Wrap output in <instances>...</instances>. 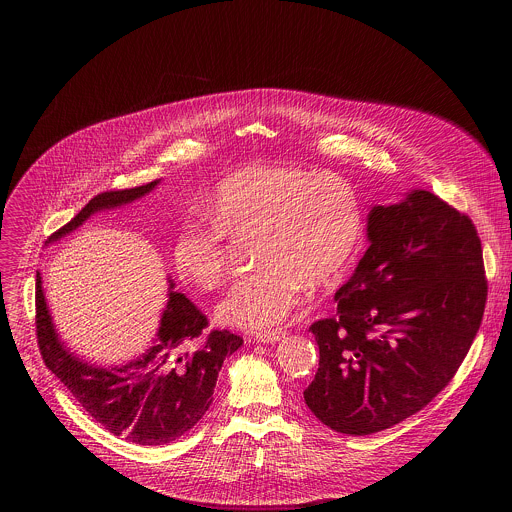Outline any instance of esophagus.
I'll return each instance as SVG.
<instances>
[{"label":"esophagus","instance_id":"1","mask_svg":"<svg viewBox=\"0 0 512 512\" xmlns=\"http://www.w3.org/2000/svg\"><path fill=\"white\" fill-rule=\"evenodd\" d=\"M281 336H283V330H267V332H257V334L253 336V340L263 342V344H273V342H277Z\"/></svg>","mask_w":512,"mask_h":512}]
</instances>
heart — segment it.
Wrapping results in <instances>:
<instances>
[{
	"mask_svg": "<svg viewBox=\"0 0 512 512\" xmlns=\"http://www.w3.org/2000/svg\"><path fill=\"white\" fill-rule=\"evenodd\" d=\"M212 225H188L174 243L184 279L214 289L231 271L229 235L255 241L257 271L241 277L216 308L227 326L269 330L298 308L306 285H332L350 267L362 239V210L352 186L336 174L291 166H257L216 186Z\"/></svg>",
	"mask_w": 512,
	"mask_h": 512,
	"instance_id": "1",
	"label": "heart"
}]
</instances>
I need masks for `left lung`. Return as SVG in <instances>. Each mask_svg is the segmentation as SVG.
<instances>
[{"mask_svg": "<svg viewBox=\"0 0 512 512\" xmlns=\"http://www.w3.org/2000/svg\"><path fill=\"white\" fill-rule=\"evenodd\" d=\"M369 249L310 326L320 367L306 405L330 429L369 435L423 409L460 369L488 285L470 218L427 190L373 206Z\"/></svg>", "mask_w": 512, "mask_h": 512, "instance_id": "left-lung-1", "label": "left lung"}]
</instances>
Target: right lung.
Instances as JSON below:
<instances>
[{"label":"right lung","instance_id":"obj_1","mask_svg":"<svg viewBox=\"0 0 512 512\" xmlns=\"http://www.w3.org/2000/svg\"><path fill=\"white\" fill-rule=\"evenodd\" d=\"M160 180L127 190L101 192L58 229L46 243L77 231L101 210L119 208L150 194ZM174 289L152 346L137 358L99 367L72 354L52 324L42 277L36 273V336L46 367L107 431L139 446H162L190 431L208 411L218 373L227 356L241 348L243 338L229 330H212L206 316Z\"/></svg>","mask_w":512,"mask_h":512}]
</instances>
